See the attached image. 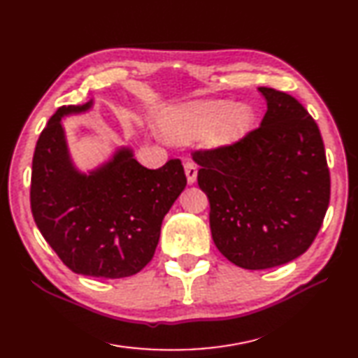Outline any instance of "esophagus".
<instances>
[{
	"instance_id": "1",
	"label": "esophagus",
	"mask_w": 358,
	"mask_h": 358,
	"mask_svg": "<svg viewBox=\"0 0 358 358\" xmlns=\"http://www.w3.org/2000/svg\"><path fill=\"white\" fill-rule=\"evenodd\" d=\"M185 172H186V177H187L189 185H194V182L196 181V176H198L196 164L192 162V160H187L185 163Z\"/></svg>"
}]
</instances>
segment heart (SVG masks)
<instances>
[{
	"instance_id": "1",
	"label": "heart",
	"mask_w": 358,
	"mask_h": 358,
	"mask_svg": "<svg viewBox=\"0 0 358 358\" xmlns=\"http://www.w3.org/2000/svg\"><path fill=\"white\" fill-rule=\"evenodd\" d=\"M252 122L251 110L228 101H204L172 108L163 116L162 128L173 141L194 142L213 137L219 142L241 137Z\"/></svg>"
}]
</instances>
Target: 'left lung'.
<instances>
[{"instance_id": "left-lung-1", "label": "left lung", "mask_w": 358, "mask_h": 358, "mask_svg": "<svg viewBox=\"0 0 358 358\" xmlns=\"http://www.w3.org/2000/svg\"><path fill=\"white\" fill-rule=\"evenodd\" d=\"M259 92L268 110L257 130L234 145L192 154L210 201L216 248L251 271L304 254L329 203V171L315 119L284 92Z\"/></svg>"}]
</instances>
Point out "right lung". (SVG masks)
I'll list each match as a JSON object with an SVG mask.
<instances>
[{"mask_svg": "<svg viewBox=\"0 0 358 358\" xmlns=\"http://www.w3.org/2000/svg\"><path fill=\"white\" fill-rule=\"evenodd\" d=\"M92 107L94 99L63 106L42 131L31 166V213L72 272L124 278L152 259L163 217L187 180L178 159L148 169L130 146H119L98 168L81 172L71 159L62 119Z\"/></svg>", "mask_w": 358, "mask_h": 358, "instance_id": "right-lung-1", "label": "right lung"}]
</instances>
